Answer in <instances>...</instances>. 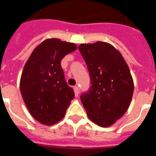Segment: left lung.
<instances>
[{
  "instance_id": "left-lung-1",
  "label": "left lung",
  "mask_w": 156,
  "mask_h": 156,
  "mask_svg": "<svg viewBox=\"0 0 156 156\" xmlns=\"http://www.w3.org/2000/svg\"><path fill=\"white\" fill-rule=\"evenodd\" d=\"M76 49L73 43L47 39L34 49L24 66L20 81L22 98L31 115L44 125L62 120L74 98L61 61Z\"/></svg>"
}]
</instances>
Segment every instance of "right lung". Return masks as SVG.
Instances as JSON below:
<instances>
[{"label": "right lung", "mask_w": 156, "mask_h": 156, "mask_svg": "<svg viewBox=\"0 0 156 156\" xmlns=\"http://www.w3.org/2000/svg\"><path fill=\"white\" fill-rule=\"evenodd\" d=\"M88 67L89 88L81 102L89 119L101 127H108L119 119L130 105L134 82L129 69L118 51L104 41L78 47Z\"/></svg>", "instance_id": "1"}]
</instances>
